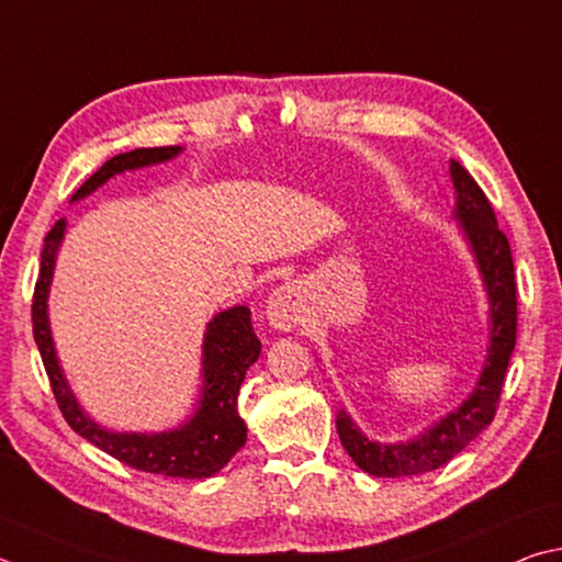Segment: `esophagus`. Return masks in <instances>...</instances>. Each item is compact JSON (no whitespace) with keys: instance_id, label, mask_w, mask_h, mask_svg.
Listing matches in <instances>:
<instances>
[{"instance_id":"34e87169","label":"esophagus","mask_w":562,"mask_h":562,"mask_svg":"<svg viewBox=\"0 0 562 562\" xmlns=\"http://www.w3.org/2000/svg\"><path fill=\"white\" fill-rule=\"evenodd\" d=\"M268 322L280 331H290L302 322V290L300 284L284 282L274 288L268 300Z\"/></svg>"}]
</instances>
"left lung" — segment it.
<instances>
[{
	"mask_svg": "<svg viewBox=\"0 0 562 562\" xmlns=\"http://www.w3.org/2000/svg\"><path fill=\"white\" fill-rule=\"evenodd\" d=\"M450 175L457 193L454 218L464 233L469 250L474 252L488 297V346L484 366L467 401L457 411L447 413L442 420L427 427L415 440L395 445L369 440L341 407L336 413V430H339L344 450L363 472L373 476L395 479L425 474L462 452L486 425H492L516 346V274L512 246L496 226L492 203L472 175L454 159L450 161Z\"/></svg>",
	"mask_w": 562,
	"mask_h": 562,
	"instance_id": "8db88e82",
	"label": "left lung"
}]
</instances>
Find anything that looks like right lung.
<instances>
[{
    "label": "right lung",
    "instance_id": "right-lung-1",
    "mask_svg": "<svg viewBox=\"0 0 562 562\" xmlns=\"http://www.w3.org/2000/svg\"><path fill=\"white\" fill-rule=\"evenodd\" d=\"M181 147H142L112 157L74 193L70 201L86 199L88 193L103 187L110 177L130 169L161 165V161L175 159ZM64 236L66 218H60L48 231L44 250H41L32 322L41 361H44L50 381V391L56 395V403L66 423L80 437H86L90 445H95L98 450L120 459L122 464L139 469V472L181 479H206L221 472L231 462V457L246 445L248 437V427L238 413V393L248 369L260 356V339L252 331L250 310L238 304V307L223 310L209 322L206 334H203L199 407L187 423L177 427V430L151 435L105 430L95 420H90L83 407L78 405L64 369L58 363L54 336H50L48 288L56 268V252Z\"/></svg>",
    "mask_w": 562,
    "mask_h": 562
}]
</instances>
